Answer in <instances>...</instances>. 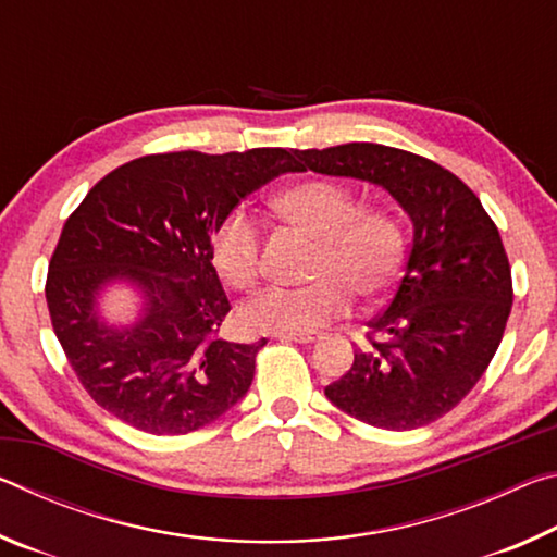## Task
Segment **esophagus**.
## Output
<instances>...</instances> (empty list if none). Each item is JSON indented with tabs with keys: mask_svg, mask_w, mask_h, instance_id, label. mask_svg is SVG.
<instances>
[{
	"mask_svg": "<svg viewBox=\"0 0 557 557\" xmlns=\"http://www.w3.org/2000/svg\"><path fill=\"white\" fill-rule=\"evenodd\" d=\"M280 342H295V344H312L314 334H277Z\"/></svg>",
	"mask_w": 557,
	"mask_h": 557,
	"instance_id": "1",
	"label": "esophagus"
}]
</instances>
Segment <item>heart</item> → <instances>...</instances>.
<instances>
[{"label": "heart", "mask_w": 557, "mask_h": 557, "mask_svg": "<svg viewBox=\"0 0 557 557\" xmlns=\"http://www.w3.org/2000/svg\"><path fill=\"white\" fill-rule=\"evenodd\" d=\"M289 223L314 235L309 275L299 287L272 285L240 307V322L262 334H309L342 319L354 307V292L375 299L388 292L405 258V233L393 213L366 209L361 196L329 178H309L275 199ZM262 225L245 206L215 223L211 258L235 287H248L260 272Z\"/></svg>", "instance_id": "heart-1"}]
</instances>
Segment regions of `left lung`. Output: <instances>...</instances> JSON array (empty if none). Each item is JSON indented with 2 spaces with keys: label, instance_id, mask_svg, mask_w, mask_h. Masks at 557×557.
<instances>
[{
  "label": "left lung",
  "instance_id": "left-lung-1",
  "mask_svg": "<svg viewBox=\"0 0 557 557\" xmlns=\"http://www.w3.org/2000/svg\"><path fill=\"white\" fill-rule=\"evenodd\" d=\"M295 157L297 172L383 186L412 219L398 287L369 322L371 346L356 348L326 398L373 428L430 425L482 379L511 314V265L496 223L459 176L405 149L348 143Z\"/></svg>",
  "mask_w": 557,
  "mask_h": 557
}]
</instances>
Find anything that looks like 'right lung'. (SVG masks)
<instances>
[{"label":"right lung","instance_id":"right-lung-1","mask_svg":"<svg viewBox=\"0 0 557 557\" xmlns=\"http://www.w3.org/2000/svg\"><path fill=\"white\" fill-rule=\"evenodd\" d=\"M285 172L297 162L280 147L147 154L112 169L69 215L46 305L73 373L102 410L149 435H186L248 393L265 338L219 336L231 301L211 262V235L245 196ZM112 278L146 292L135 327L110 330L97 319L95 295Z\"/></svg>","mask_w":557,"mask_h":557}]
</instances>
